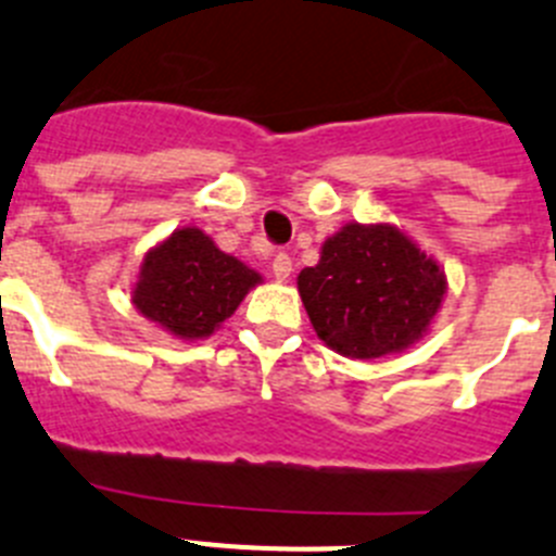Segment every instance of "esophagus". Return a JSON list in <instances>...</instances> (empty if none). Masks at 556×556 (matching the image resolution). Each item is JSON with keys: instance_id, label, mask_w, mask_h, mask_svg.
I'll return each mask as SVG.
<instances>
[{"instance_id": "1", "label": "esophagus", "mask_w": 556, "mask_h": 556, "mask_svg": "<svg viewBox=\"0 0 556 556\" xmlns=\"http://www.w3.org/2000/svg\"><path fill=\"white\" fill-rule=\"evenodd\" d=\"M271 271H274V277L279 279V282H285V279L290 277V271H293V263H290L288 254H285V252L274 254V260H271Z\"/></svg>"}]
</instances>
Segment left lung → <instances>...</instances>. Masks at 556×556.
Listing matches in <instances>:
<instances>
[{"instance_id":"left-lung-1","label":"left lung","mask_w":556,"mask_h":556,"mask_svg":"<svg viewBox=\"0 0 556 556\" xmlns=\"http://www.w3.org/2000/svg\"><path fill=\"white\" fill-rule=\"evenodd\" d=\"M315 334L343 357L404 352L438 315L446 274L390 224H346L327 238L318 266L299 274Z\"/></svg>"}]
</instances>
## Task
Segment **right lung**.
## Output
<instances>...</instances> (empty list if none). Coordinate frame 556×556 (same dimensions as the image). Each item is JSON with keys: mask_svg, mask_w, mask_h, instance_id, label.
I'll return each mask as SVG.
<instances>
[{"mask_svg": "<svg viewBox=\"0 0 556 556\" xmlns=\"http://www.w3.org/2000/svg\"><path fill=\"white\" fill-rule=\"evenodd\" d=\"M257 282L260 274L224 254L210 235L182 227L147 252L132 304L166 332L199 340L216 332Z\"/></svg>", "mask_w": 556, "mask_h": 556, "instance_id": "1", "label": "right lung"}]
</instances>
